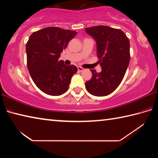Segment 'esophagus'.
I'll use <instances>...</instances> for the list:
<instances>
[{
    "label": "esophagus",
    "instance_id": "esophagus-1",
    "mask_svg": "<svg viewBox=\"0 0 158 158\" xmlns=\"http://www.w3.org/2000/svg\"><path fill=\"white\" fill-rule=\"evenodd\" d=\"M78 68V71L79 72H82V71H84V68H81V67H78V68Z\"/></svg>",
    "mask_w": 158,
    "mask_h": 158
}]
</instances>
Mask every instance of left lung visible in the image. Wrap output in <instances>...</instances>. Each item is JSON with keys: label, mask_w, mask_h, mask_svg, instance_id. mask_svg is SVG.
Returning <instances> with one entry per match:
<instances>
[{"label": "left lung", "mask_w": 158, "mask_h": 158, "mask_svg": "<svg viewBox=\"0 0 158 158\" xmlns=\"http://www.w3.org/2000/svg\"><path fill=\"white\" fill-rule=\"evenodd\" d=\"M85 31L97 43L98 62L102 72L91 69V79L85 82L88 92L102 97L114 92L121 84L130 60V41L120 29L106 26L86 28Z\"/></svg>", "instance_id": "left-lung-1"}]
</instances>
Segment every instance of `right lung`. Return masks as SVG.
Listing matches in <instances>:
<instances>
[{
  "instance_id": "right-lung-1",
  "label": "right lung",
  "mask_w": 158,
  "mask_h": 158,
  "mask_svg": "<svg viewBox=\"0 0 158 158\" xmlns=\"http://www.w3.org/2000/svg\"><path fill=\"white\" fill-rule=\"evenodd\" d=\"M77 33L58 27H47L34 32L29 37L26 45L28 69L37 88L47 95L65 93L72 77L77 73L76 66L66 65L58 60Z\"/></svg>"
}]
</instances>
